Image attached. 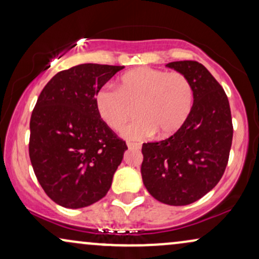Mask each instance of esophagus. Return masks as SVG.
Instances as JSON below:
<instances>
[{
  "label": "esophagus",
  "mask_w": 259,
  "mask_h": 259,
  "mask_svg": "<svg viewBox=\"0 0 259 259\" xmlns=\"http://www.w3.org/2000/svg\"><path fill=\"white\" fill-rule=\"evenodd\" d=\"M126 146H127V148H129V149H140V148H141V145H140V143L127 142Z\"/></svg>",
  "instance_id": "1"
}]
</instances>
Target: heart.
<instances>
[{"label":"heart","instance_id":"1","mask_svg":"<svg viewBox=\"0 0 259 259\" xmlns=\"http://www.w3.org/2000/svg\"><path fill=\"white\" fill-rule=\"evenodd\" d=\"M194 90L191 80L181 72L139 67L120 77L117 89L102 87L95 94L100 118L112 130H120L136 107V118L123 130L127 140H142L158 132L170 136L191 114Z\"/></svg>","mask_w":259,"mask_h":259}]
</instances>
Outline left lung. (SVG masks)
<instances>
[{
	"label": "left lung",
	"instance_id": "1",
	"mask_svg": "<svg viewBox=\"0 0 259 259\" xmlns=\"http://www.w3.org/2000/svg\"><path fill=\"white\" fill-rule=\"evenodd\" d=\"M191 80L193 107L170 138L142 145L141 175L158 201L182 206L199 200L222 179L233 140L226 93L204 65L185 60L166 64Z\"/></svg>",
	"mask_w": 259,
	"mask_h": 259
}]
</instances>
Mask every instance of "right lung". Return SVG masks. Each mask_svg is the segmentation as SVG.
Here are the masks:
<instances>
[{"label":"right lung","instance_id":"1","mask_svg":"<svg viewBox=\"0 0 259 259\" xmlns=\"http://www.w3.org/2000/svg\"><path fill=\"white\" fill-rule=\"evenodd\" d=\"M123 68L77 65L55 74L37 99L30 160L43 191L61 206H89L111 188L127 147L100 118L95 94Z\"/></svg>","mask_w":259,"mask_h":259}]
</instances>
